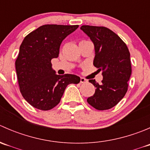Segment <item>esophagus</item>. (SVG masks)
Returning <instances> with one entry per match:
<instances>
[{"label": "esophagus", "mask_w": 150, "mask_h": 150, "mask_svg": "<svg viewBox=\"0 0 150 150\" xmlns=\"http://www.w3.org/2000/svg\"><path fill=\"white\" fill-rule=\"evenodd\" d=\"M88 81L86 79H85L84 78H81V83H87Z\"/></svg>", "instance_id": "1"}]
</instances>
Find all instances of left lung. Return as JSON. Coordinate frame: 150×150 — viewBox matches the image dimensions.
Returning a JSON list of instances; mask_svg holds the SVG:
<instances>
[{
  "mask_svg": "<svg viewBox=\"0 0 150 150\" xmlns=\"http://www.w3.org/2000/svg\"><path fill=\"white\" fill-rule=\"evenodd\" d=\"M94 46L93 65L102 72L103 80L98 83L90 80L96 88L94 94L87 99L90 105L98 110L112 108L124 97L131 75L130 53L117 35L104 27L83 25Z\"/></svg>",
  "mask_w": 150,
  "mask_h": 150,
  "instance_id": "left-lung-1",
  "label": "left lung"
}]
</instances>
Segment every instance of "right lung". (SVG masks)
Returning <instances> with one entry per match:
<instances>
[{
  "instance_id": "add662e5",
  "label": "right lung",
  "mask_w": 150,
  "mask_h": 150,
  "mask_svg": "<svg viewBox=\"0 0 150 150\" xmlns=\"http://www.w3.org/2000/svg\"><path fill=\"white\" fill-rule=\"evenodd\" d=\"M78 25H46L28 35L19 47L15 62L24 99L35 108L49 110L59 103L66 87L78 84L80 77L57 75L51 59L57 58L62 42Z\"/></svg>"
}]
</instances>
